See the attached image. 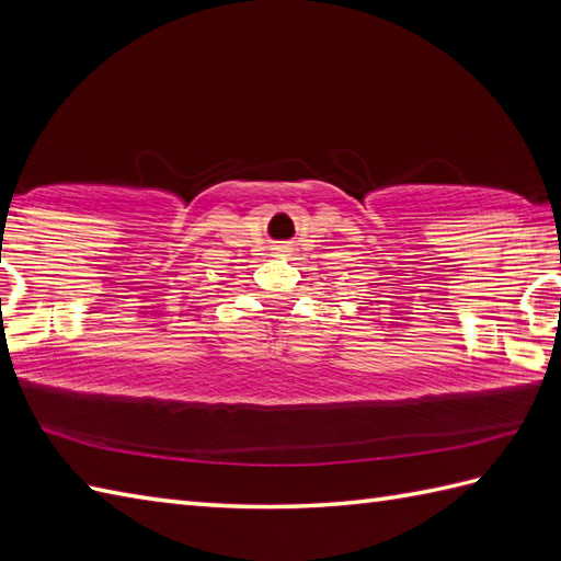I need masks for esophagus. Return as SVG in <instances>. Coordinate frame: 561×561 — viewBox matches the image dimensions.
<instances>
[{
	"label": "esophagus",
	"instance_id": "obj_1",
	"mask_svg": "<svg viewBox=\"0 0 561 561\" xmlns=\"http://www.w3.org/2000/svg\"><path fill=\"white\" fill-rule=\"evenodd\" d=\"M273 250H276L278 254H283V252H288V244H276V248H273Z\"/></svg>",
	"mask_w": 561,
	"mask_h": 561
}]
</instances>
